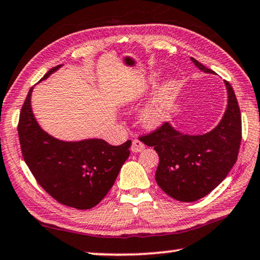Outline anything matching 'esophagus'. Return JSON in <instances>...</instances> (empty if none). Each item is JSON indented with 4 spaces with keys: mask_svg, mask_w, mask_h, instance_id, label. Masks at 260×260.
Segmentation results:
<instances>
[{
    "mask_svg": "<svg viewBox=\"0 0 260 260\" xmlns=\"http://www.w3.org/2000/svg\"><path fill=\"white\" fill-rule=\"evenodd\" d=\"M132 152L133 153H140V152H142L143 149H145V145H143V143L140 141V140H134L133 141V143H132Z\"/></svg>",
    "mask_w": 260,
    "mask_h": 260,
    "instance_id": "obj_1",
    "label": "esophagus"
}]
</instances>
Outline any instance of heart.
Listing matches in <instances>:
<instances>
[{"label":"heart","mask_w":260,"mask_h":260,"mask_svg":"<svg viewBox=\"0 0 260 260\" xmlns=\"http://www.w3.org/2000/svg\"><path fill=\"white\" fill-rule=\"evenodd\" d=\"M156 75L152 77L150 81H154ZM177 90H179V83L176 79L170 78L162 83L157 87L156 92L150 102L142 108L139 114V122L141 126L147 129H155L167 121L169 108L174 102Z\"/></svg>","instance_id":"heart-1"}]
</instances>
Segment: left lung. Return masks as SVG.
Masks as SVG:
<instances>
[{
  "instance_id": "left-lung-1",
  "label": "left lung",
  "mask_w": 260,
  "mask_h": 260,
  "mask_svg": "<svg viewBox=\"0 0 260 260\" xmlns=\"http://www.w3.org/2000/svg\"><path fill=\"white\" fill-rule=\"evenodd\" d=\"M192 63L204 73L216 75L195 58ZM228 105L215 128L204 134L182 133L165 123L141 138L158 154L155 180L168 196L181 202H195L222 183L237 161L242 140V117L234 88L224 81Z\"/></svg>"
}]
</instances>
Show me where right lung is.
I'll return each instance as SVG.
<instances>
[{"mask_svg":"<svg viewBox=\"0 0 260 260\" xmlns=\"http://www.w3.org/2000/svg\"><path fill=\"white\" fill-rule=\"evenodd\" d=\"M58 65L41 79H48ZM23 104L18 122L22 155L44 190L68 207L86 210L95 207L110 191L122 165L129 156L128 140L111 146L103 139L59 140L45 132L35 118L31 94Z\"/></svg>","mask_w":260,"mask_h":260,"instance_id":"1","label":"right lung"}]
</instances>
